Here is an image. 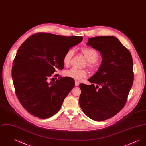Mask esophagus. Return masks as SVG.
<instances>
[{
    "label": "esophagus",
    "instance_id": "34e87169",
    "mask_svg": "<svg viewBox=\"0 0 146 146\" xmlns=\"http://www.w3.org/2000/svg\"><path fill=\"white\" fill-rule=\"evenodd\" d=\"M79 85V82H77V81H76V82H75V85H76V86H78Z\"/></svg>",
    "mask_w": 146,
    "mask_h": 146
}]
</instances>
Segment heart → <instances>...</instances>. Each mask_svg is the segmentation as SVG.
Listing matches in <instances>:
<instances>
[{
    "label": "heart",
    "instance_id": "b5f03b06",
    "mask_svg": "<svg viewBox=\"0 0 146 146\" xmlns=\"http://www.w3.org/2000/svg\"><path fill=\"white\" fill-rule=\"evenodd\" d=\"M74 52L75 51L73 49H68L66 52L63 57V63L64 66H67L69 65L72 57L74 55ZM81 52L89 62V67L92 68L94 66V63L97 61L98 58V54L97 51L92 48H86L81 49ZM64 75L76 80H80L82 79L86 76L87 72L85 70L71 68L65 71Z\"/></svg>",
    "mask_w": 146,
    "mask_h": 146
}]
</instances>
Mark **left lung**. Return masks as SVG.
Listing matches in <instances>:
<instances>
[{
  "instance_id": "obj_1",
  "label": "left lung",
  "mask_w": 146,
  "mask_h": 146,
  "mask_svg": "<svg viewBox=\"0 0 146 146\" xmlns=\"http://www.w3.org/2000/svg\"><path fill=\"white\" fill-rule=\"evenodd\" d=\"M86 45L98 51L102 60L97 72L88 79L97 84L96 87L94 84L79 85V104L92 120L104 121L114 116L125 106L133 81L132 56L113 36L90 38Z\"/></svg>"
}]
</instances>
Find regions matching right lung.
I'll return each instance as SVG.
<instances>
[{
    "label": "right lung",
    "instance_id": "obj_1",
    "mask_svg": "<svg viewBox=\"0 0 146 146\" xmlns=\"http://www.w3.org/2000/svg\"><path fill=\"white\" fill-rule=\"evenodd\" d=\"M83 39V36L38 33L22 44L13 62L12 77L16 96L31 114L46 119L60 110L74 80L59 76L49 82V78L56 70L63 69L64 54Z\"/></svg>",
    "mask_w": 146,
    "mask_h": 146
}]
</instances>
